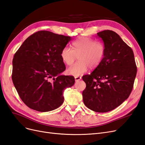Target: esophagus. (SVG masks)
<instances>
[{
  "mask_svg": "<svg viewBox=\"0 0 145 145\" xmlns=\"http://www.w3.org/2000/svg\"><path fill=\"white\" fill-rule=\"evenodd\" d=\"M74 79H75V81H78L81 79V76H75L74 77Z\"/></svg>",
  "mask_w": 145,
  "mask_h": 145,
  "instance_id": "34e87169",
  "label": "esophagus"
}]
</instances>
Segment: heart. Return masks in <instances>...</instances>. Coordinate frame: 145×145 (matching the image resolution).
Instances as JSON below:
<instances>
[{
    "label": "heart",
    "instance_id": "obj_1",
    "mask_svg": "<svg viewBox=\"0 0 145 145\" xmlns=\"http://www.w3.org/2000/svg\"><path fill=\"white\" fill-rule=\"evenodd\" d=\"M73 50L65 46L61 51V58L68 66L72 64L76 57L79 62L67 69V73L73 76H80L88 68L94 69L99 66L105 55V46L88 37H79L72 43Z\"/></svg>",
    "mask_w": 145,
    "mask_h": 145
}]
</instances>
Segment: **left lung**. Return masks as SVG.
Here are the masks:
<instances>
[{
  "label": "left lung",
  "instance_id": "1",
  "mask_svg": "<svg viewBox=\"0 0 145 145\" xmlns=\"http://www.w3.org/2000/svg\"><path fill=\"white\" fill-rule=\"evenodd\" d=\"M104 42L102 61L90 74L82 76L86 88L82 92L85 105L98 113L115 109L127 99L137 74L134 52L115 32L97 33Z\"/></svg>",
  "mask_w": 145,
  "mask_h": 145
}]
</instances>
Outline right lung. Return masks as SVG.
<instances>
[{
    "instance_id": "obj_1",
    "label": "right lung",
    "mask_w": 145,
    "mask_h": 145,
    "mask_svg": "<svg viewBox=\"0 0 145 145\" xmlns=\"http://www.w3.org/2000/svg\"><path fill=\"white\" fill-rule=\"evenodd\" d=\"M71 40V37L40 31L27 38L16 52L12 82L30 108L50 111L63 103L64 90L73 86L74 78L61 74L66 70L61 51Z\"/></svg>"
}]
</instances>
